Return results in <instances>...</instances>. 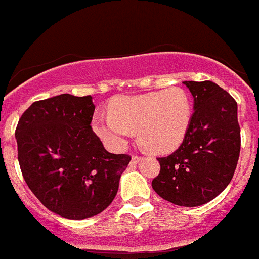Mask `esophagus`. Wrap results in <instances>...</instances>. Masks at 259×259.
I'll use <instances>...</instances> for the list:
<instances>
[{"mask_svg": "<svg viewBox=\"0 0 259 259\" xmlns=\"http://www.w3.org/2000/svg\"><path fill=\"white\" fill-rule=\"evenodd\" d=\"M140 161H141V157H140V155H132V158H131V164H137Z\"/></svg>", "mask_w": 259, "mask_h": 259, "instance_id": "1", "label": "esophagus"}]
</instances>
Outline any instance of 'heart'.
<instances>
[{
    "instance_id": "obj_1",
    "label": "heart",
    "mask_w": 259,
    "mask_h": 259,
    "mask_svg": "<svg viewBox=\"0 0 259 259\" xmlns=\"http://www.w3.org/2000/svg\"><path fill=\"white\" fill-rule=\"evenodd\" d=\"M111 113H96L93 128L111 148L120 149L135 131L141 145L155 154L176 150L192 120V102L184 89L172 88L140 96H122L111 102Z\"/></svg>"
}]
</instances>
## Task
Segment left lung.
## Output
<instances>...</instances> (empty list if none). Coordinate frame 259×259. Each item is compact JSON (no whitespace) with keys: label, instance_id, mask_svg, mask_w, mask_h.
Returning <instances> with one entry per match:
<instances>
[{"label":"left lung","instance_id":"left-lung-1","mask_svg":"<svg viewBox=\"0 0 259 259\" xmlns=\"http://www.w3.org/2000/svg\"><path fill=\"white\" fill-rule=\"evenodd\" d=\"M194 113L182 145L158 158L161 171L152 182L159 197L185 207L214 200L230 184L240 155L237 102L210 80L184 81Z\"/></svg>","mask_w":259,"mask_h":259}]
</instances>
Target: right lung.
Listing matches in <instances>:
<instances>
[{
    "label": "right lung",
    "mask_w": 259,
    "mask_h": 259,
    "mask_svg": "<svg viewBox=\"0 0 259 259\" xmlns=\"http://www.w3.org/2000/svg\"><path fill=\"white\" fill-rule=\"evenodd\" d=\"M93 113L91 96L65 93L33 102L15 130L27 185L63 218L85 219L104 211L131 161V155L105 149L91 127Z\"/></svg>",
    "instance_id": "add662e5"
}]
</instances>
